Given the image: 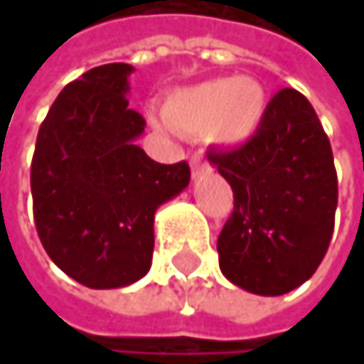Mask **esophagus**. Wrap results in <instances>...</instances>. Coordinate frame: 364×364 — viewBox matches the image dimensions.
Listing matches in <instances>:
<instances>
[{
	"instance_id": "obj_1",
	"label": "esophagus",
	"mask_w": 364,
	"mask_h": 364,
	"mask_svg": "<svg viewBox=\"0 0 364 364\" xmlns=\"http://www.w3.org/2000/svg\"><path fill=\"white\" fill-rule=\"evenodd\" d=\"M202 173H210V166L204 160H200V158H191V175L200 177Z\"/></svg>"
}]
</instances>
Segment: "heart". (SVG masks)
Here are the masks:
<instances>
[{
	"label": "heart",
	"mask_w": 364,
	"mask_h": 364,
	"mask_svg": "<svg viewBox=\"0 0 364 364\" xmlns=\"http://www.w3.org/2000/svg\"><path fill=\"white\" fill-rule=\"evenodd\" d=\"M267 109L263 86L253 77H213L175 90L160 126H173L185 134L206 132L215 143L240 145L259 130Z\"/></svg>",
	"instance_id": "obj_1"
}]
</instances>
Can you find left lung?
<instances>
[{
	"instance_id": "left-lung-1",
	"label": "left lung",
	"mask_w": 364,
	"mask_h": 364,
	"mask_svg": "<svg viewBox=\"0 0 364 364\" xmlns=\"http://www.w3.org/2000/svg\"><path fill=\"white\" fill-rule=\"evenodd\" d=\"M206 158L234 191L217 240L223 276L265 297L304 284L327 253L337 208L331 143L310 101L280 90L251 141Z\"/></svg>"
}]
</instances>
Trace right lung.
<instances>
[{"label": "right lung", "mask_w": 364, "mask_h": 364, "mask_svg": "<svg viewBox=\"0 0 364 364\" xmlns=\"http://www.w3.org/2000/svg\"><path fill=\"white\" fill-rule=\"evenodd\" d=\"M132 65L95 67L67 84L39 126L33 217L48 257L88 289H119L151 267L154 215L189 185V164H160L136 139Z\"/></svg>", "instance_id": "1"}]
</instances>
